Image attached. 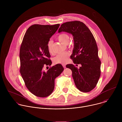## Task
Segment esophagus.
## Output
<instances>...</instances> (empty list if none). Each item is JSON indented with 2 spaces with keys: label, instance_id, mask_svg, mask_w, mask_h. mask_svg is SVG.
I'll return each instance as SVG.
<instances>
[{
  "label": "esophagus",
  "instance_id": "esophagus-1",
  "mask_svg": "<svg viewBox=\"0 0 122 122\" xmlns=\"http://www.w3.org/2000/svg\"><path fill=\"white\" fill-rule=\"evenodd\" d=\"M62 66H63L64 67V68H66V67L65 64H62Z\"/></svg>",
  "mask_w": 122,
  "mask_h": 122
}]
</instances>
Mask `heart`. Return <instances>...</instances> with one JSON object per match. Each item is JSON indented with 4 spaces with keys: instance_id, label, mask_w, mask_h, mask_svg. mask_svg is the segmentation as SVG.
Wrapping results in <instances>:
<instances>
[{
    "instance_id": "heart-1",
    "label": "heart",
    "mask_w": 122,
    "mask_h": 122,
    "mask_svg": "<svg viewBox=\"0 0 122 122\" xmlns=\"http://www.w3.org/2000/svg\"><path fill=\"white\" fill-rule=\"evenodd\" d=\"M58 40L64 45H67L69 41V36L66 33H63L58 35L57 37ZM47 49L50 53H53V41L50 40L47 44ZM69 54L66 52L58 54L53 58V62L55 64H64L66 63L68 59Z\"/></svg>"
}]
</instances>
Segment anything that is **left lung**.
Listing matches in <instances>:
<instances>
[{"label": "left lung", "instance_id": "1", "mask_svg": "<svg viewBox=\"0 0 122 122\" xmlns=\"http://www.w3.org/2000/svg\"><path fill=\"white\" fill-rule=\"evenodd\" d=\"M62 31L72 35L74 46L71 58L77 66L81 65L79 68L73 64L66 67L71 70L76 87L81 92H89L96 86L101 73V61L96 40L89 29L80 21L62 24L58 32Z\"/></svg>", "mask_w": 122, "mask_h": 122}]
</instances>
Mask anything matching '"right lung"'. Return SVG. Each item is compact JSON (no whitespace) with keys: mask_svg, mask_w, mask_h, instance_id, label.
Returning <instances> with one entry per match:
<instances>
[{"mask_svg":"<svg viewBox=\"0 0 122 122\" xmlns=\"http://www.w3.org/2000/svg\"><path fill=\"white\" fill-rule=\"evenodd\" d=\"M60 24L30 26L24 37L20 49L21 75L28 90L35 96L45 97L55 88V79L64 71L61 64L50 67L47 72L44 66H51V56L47 44Z\"/></svg>","mask_w":122,"mask_h":122,"instance_id":"add662e5","label":"right lung"}]
</instances>
